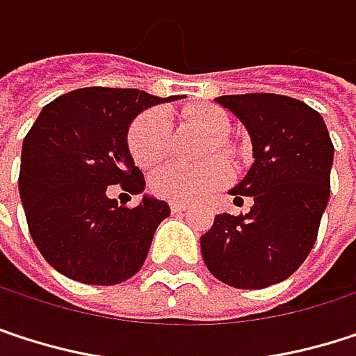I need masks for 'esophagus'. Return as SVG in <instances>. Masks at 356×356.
<instances>
[{
    "mask_svg": "<svg viewBox=\"0 0 356 356\" xmlns=\"http://www.w3.org/2000/svg\"><path fill=\"white\" fill-rule=\"evenodd\" d=\"M186 209H188V205H184V203H170V211L172 213H182Z\"/></svg>",
    "mask_w": 356,
    "mask_h": 356,
    "instance_id": "1",
    "label": "esophagus"
}]
</instances>
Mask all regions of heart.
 I'll return each mask as SVG.
<instances>
[{"mask_svg":"<svg viewBox=\"0 0 356 356\" xmlns=\"http://www.w3.org/2000/svg\"><path fill=\"white\" fill-rule=\"evenodd\" d=\"M186 120L207 136H213V145L207 149L209 157L216 155V151L226 157L236 155V145L226 136L230 132V115L224 107L201 103L186 109ZM128 149L140 168H151L170 153V122L163 109H149L132 122L128 130ZM228 180V163L224 159H211L199 168L176 163L163 165L151 176L149 186L153 195L172 203H193L222 188Z\"/></svg>","mask_w":356,"mask_h":356,"instance_id":"obj_1","label":"heart"}]
</instances>
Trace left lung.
<instances>
[{"label": "left lung", "instance_id": "left-lung-1", "mask_svg": "<svg viewBox=\"0 0 356 356\" xmlns=\"http://www.w3.org/2000/svg\"><path fill=\"white\" fill-rule=\"evenodd\" d=\"M216 101L251 134L255 161L230 195L234 203H255L249 213L216 216L201 236L203 261L228 286L267 288L292 275L315 245L334 145L323 118L298 99L247 92Z\"/></svg>", "mask_w": 356, "mask_h": 356}]
</instances>
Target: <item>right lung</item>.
Listing matches in <instances>:
<instances>
[{"label":"right lung","instance_id":"obj_1","mask_svg":"<svg viewBox=\"0 0 356 356\" xmlns=\"http://www.w3.org/2000/svg\"><path fill=\"white\" fill-rule=\"evenodd\" d=\"M180 97L87 87L43 107L22 143L18 191L29 232L54 269L83 284L113 286L143 267L170 207L149 195L124 207L107 188L145 191L128 128L143 109Z\"/></svg>","mask_w":356,"mask_h":356}]
</instances>
